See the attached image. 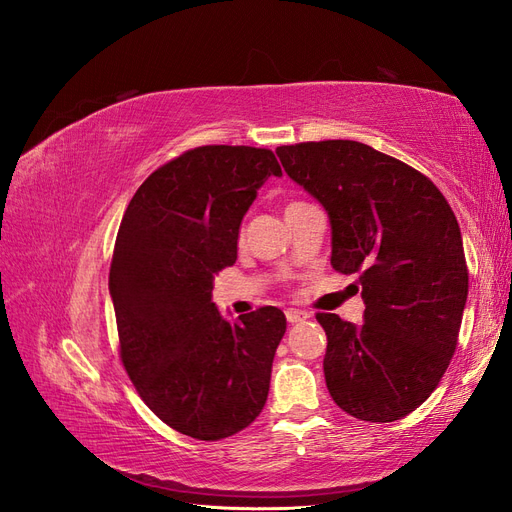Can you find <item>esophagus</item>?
I'll return each mask as SVG.
<instances>
[{
  "label": "esophagus",
  "mask_w": 512,
  "mask_h": 512,
  "mask_svg": "<svg viewBox=\"0 0 512 512\" xmlns=\"http://www.w3.org/2000/svg\"><path fill=\"white\" fill-rule=\"evenodd\" d=\"M309 318V312H305V309H286V320L290 324L294 322H303Z\"/></svg>",
  "instance_id": "esophagus-1"
}]
</instances>
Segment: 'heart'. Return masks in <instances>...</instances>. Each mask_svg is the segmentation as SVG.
<instances>
[{
	"label": "heart",
	"instance_id": "b5f03b06",
	"mask_svg": "<svg viewBox=\"0 0 512 512\" xmlns=\"http://www.w3.org/2000/svg\"><path fill=\"white\" fill-rule=\"evenodd\" d=\"M292 205H301V203H292ZM292 205H288V207H292Z\"/></svg>",
	"mask_w": 512,
	"mask_h": 512
}]
</instances>
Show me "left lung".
Masks as SVG:
<instances>
[{
	"instance_id": "8db88e82",
	"label": "left lung",
	"mask_w": 512,
	"mask_h": 512,
	"mask_svg": "<svg viewBox=\"0 0 512 512\" xmlns=\"http://www.w3.org/2000/svg\"><path fill=\"white\" fill-rule=\"evenodd\" d=\"M288 177L331 222V265L359 273L363 322L316 314L327 333L324 380L354 418L391 423L436 389L468 301L461 230L425 175L356 141L275 149Z\"/></svg>"
}]
</instances>
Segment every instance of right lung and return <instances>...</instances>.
<instances>
[{"mask_svg": "<svg viewBox=\"0 0 512 512\" xmlns=\"http://www.w3.org/2000/svg\"><path fill=\"white\" fill-rule=\"evenodd\" d=\"M269 177H282L269 149L196 147L145 179L117 232L108 290L123 367L149 410L196 440L245 429L269 395L284 312L230 322L211 301Z\"/></svg>", "mask_w": 512, "mask_h": 512, "instance_id": "obj_1", "label": "right lung"}]
</instances>
